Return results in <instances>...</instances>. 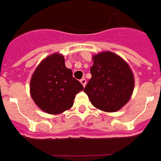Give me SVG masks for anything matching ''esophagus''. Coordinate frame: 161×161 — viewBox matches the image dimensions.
<instances>
[{"instance_id": "1", "label": "esophagus", "mask_w": 161, "mask_h": 161, "mask_svg": "<svg viewBox=\"0 0 161 161\" xmlns=\"http://www.w3.org/2000/svg\"><path fill=\"white\" fill-rule=\"evenodd\" d=\"M80 83L82 84L83 87H85V86H86V83H87V80H86V79H85V78L81 79V80H80Z\"/></svg>"}]
</instances>
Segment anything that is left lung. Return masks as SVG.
I'll return each mask as SVG.
<instances>
[{
  "label": "left lung",
  "mask_w": 161,
  "mask_h": 161,
  "mask_svg": "<svg viewBox=\"0 0 161 161\" xmlns=\"http://www.w3.org/2000/svg\"><path fill=\"white\" fill-rule=\"evenodd\" d=\"M92 58V77L84 92L94 107L105 112H116L131 97L133 73L127 62L111 52L100 53Z\"/></svg>",
  "instance_id": "obj_1"
}]
</instances>
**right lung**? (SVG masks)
I'll return each instance as SVG.
<instances>
[{"label": "right lung", "mask_w": 161, "mask_h": 161, "mask_svg": "<svg viewBox=\"0 0 161 161\" xmlns=\"http://www.w3.org/2000/svg\"><path fill=\"white\" fill-rule=\"evenodd\" d=\"M83 90L81 83L73 77L65 65L64 56L53 53L36 66L30 83L31 98L44 112L57 115L74 105L75 95Z\"/></svg>", "instance_id": "add662e5"}]
</instances>
